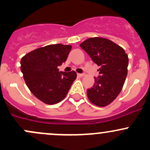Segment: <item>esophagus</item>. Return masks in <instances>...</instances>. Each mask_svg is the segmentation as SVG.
<instances>
[{"mask_svg": "<svg viewBox=\"0 0 150 150\" xmlns=\"http://www.w3.org/2000/svg\"><path fill=\"white\" fill-rule=\"evenodd\" d=\"M85 75V74L84 73H78V77H83Z\"/></svg>", "mask_w": 150, "mask_h": 150, "instance_id": "34e87169", "label": "esophagus"}]
</instances>
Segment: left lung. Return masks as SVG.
<instances>
[{
	"mask_svg": "<svg viewBox=\"0 0 150 150\" xmlns=\"http://www.w3.org/2000/svg\"><path fill=\"white\" fill-rule=\"evenodd\" d=\"M80 46L100 67L94 85L87 90L88 98L96 106L105 107L121 91L128 73V55L122 47L103 38H91Z\"/></svg>",
	"mask_w": 150,
	"mask_h": 150,
	"instance_id": "8db88e82",
	"label": "left lung"
}]
</instances>
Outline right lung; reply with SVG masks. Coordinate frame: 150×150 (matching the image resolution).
Here are the masks:
<instances>
[{"mask_svg":"<svg viewBox=\"0 0 150 150\" xmlns=\"http://www.w3.org/2000/svg\"><path fill=\"white\" fill-rule=\"evenodd\" d=\"M72 46L53 44L37 48L21 59V70L28 88L36 98L47 104L59 103L65 98L77 78L75 71L59 72Z\"/></svg>","mask_w":150,"mask_h":150,"instance_id":"1","label":"right lung"}]
</instances>
